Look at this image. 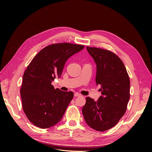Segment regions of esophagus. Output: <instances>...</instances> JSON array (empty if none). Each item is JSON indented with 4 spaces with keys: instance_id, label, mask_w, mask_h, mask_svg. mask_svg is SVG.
<instances>
[{
    "instance_id": "34e87169",
    "label": "esophagus",
    "mask_w": 152,
    "mask_h": 152,
    "mask_svg": "<svg viewBox=\"0 0 152 152\" xmlns=\"http://www.w3.org/2000/svg\"><path fill=\"white\" fill-rule=\"evenodd\" d=\"M74 96L75 97H79V96H81V94H79V93H75V94H74Z\"/></svg>"
}]
</instances>
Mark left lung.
<instances>
[{
  "instance_id": "obj_1",
  "label": "left lung",
  "mask_w": 152,
  "mask_h": 152,
  "mask_svg": "<svg viewBox=\"0 0 152 152\" xmlns=\"http://www.w3.org/2000/svg\"><path fill=\"white\" fill-rule=\"evenodd\" d=\"M97 66L95 81L102 95L87 97L82 112L86 123L98 131L114 127L124 115L130 98V80L123 62L112 52L87 47Z\"/></svg>"
}]
</instances>
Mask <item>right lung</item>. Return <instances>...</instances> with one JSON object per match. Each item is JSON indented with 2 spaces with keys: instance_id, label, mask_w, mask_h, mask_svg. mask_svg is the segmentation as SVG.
I'll return each mask as SVG.
<instances>
[{
  "instance_id": "add662e5",
  "label": "right lung",
  "mask_w": 152,
  "mask_h": 152,
  "mask_svg": "<svg viewBox=\"0 0 152 152\" xmlns=\"http://www.w3.org/2000/svg\"><path fill=\"white\" fill-rule=\"evenodd\" d=\"M84 45L53 44L44 47L28 66L20 89L22 107L34 126L47 129L57 124L73 99V92L55 89L51 84L61 76L66 60L81 51Z\"/></svg>"
}]
</instances>
